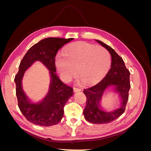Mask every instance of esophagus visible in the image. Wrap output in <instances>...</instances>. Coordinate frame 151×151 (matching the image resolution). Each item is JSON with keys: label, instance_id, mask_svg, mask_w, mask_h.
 Returning <instances> with one entry per match:
<instances>
[{"label": "esophagus", "instance_id": "obj_1", "mask_svg": "<svg viewBox=\"0 0 151 151\" xmlns=\"http://www.w3.org/2000/svg\"><path fill=\"white\" fill-rule=\"evenodd\" d=\"M73 89H74V92H75V93H76V92H79V91H81V89L77 88H73Z\"/></svg>", "mask_w": 151, "mask_h": 151}]
</instances>
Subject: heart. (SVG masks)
Returning a JSON list of instances; mask_svg holds the SVG:
<instances>
[{
	"instance_id": "obj_1",
	"label": "heart",
	"mask_w": 151,
	"mask_h": 151,
	"mask_svg": "<svg viewBox=\"0 0 151 151\" xmlns=\"http://www.w3.org/2000/svg\"><path fill=\"white\" fill-rule=\"evenodd\" d=\"M64 55L58 54L55 64L62 79L69 81L77 74L85 84L98 81L108 72L111 57L108 50L86 42H80L66 48Z\"/></svg>"
}]
</instances>
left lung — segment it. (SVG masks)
I'll return each mask as SVG.
<instances>
[{"mask_svg":"<svg viewBox=\"0 0 151 151\" xmlns=\"http://www.w3.org/2000/svg\"><path fill=\"white\" fill-rule=\"evenodd\" d=\"M110 53L111 65L107 74L98 83L84 89L86 96V106L83 111L85 119L94 124H103L115 120L124 113L126 104L129 99V91L130 88V72L125 67L122 57L111 47L101 41L96 40ZM113 86L115 92L121 98L120 109L113 112H106L101 109L99 103L104 91L108 87Z\"/></svg>","mask_w":151,"mask_h":151,"instance_id":"left-lung-1","label":"left lung"}]
</instances>
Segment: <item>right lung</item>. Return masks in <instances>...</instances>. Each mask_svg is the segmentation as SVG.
<instances>
[{
	"mask_svg": "<svg viewBox=\"0 0 151 151\" xmlns=\"http://www.w3.org/2000/svg\"><path fill=\"white\" fill-rule=\"evenodd\" d=\"M74 38H47L32 46L21 61L19 71L15 76L18 106L25 118L32 123L48 127L59 123L63 116V108L73 94V89L58 78L56 74L55 57L63 45ZM36 61H40L49 70L50 84L45 98L37 104L30 103L22 88V80L25 70Z\"/></svg>",
	"mask_w": 151,
	"mask_h": 151,
	"instance_id": "add662e5",
	"label": "right lung"
}]
</instances>
